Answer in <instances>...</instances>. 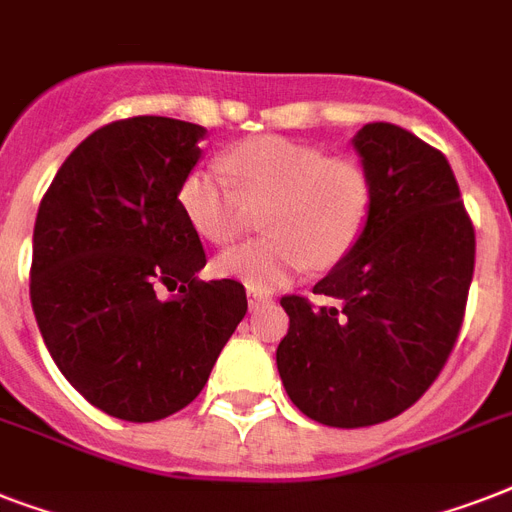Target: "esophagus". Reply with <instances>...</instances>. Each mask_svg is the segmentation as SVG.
Returning <instances> with one entry per match:
<instances>
[{
    "label": "esophagus",
    "mask_w": 512,
    "mask_h": 512,
    "mask_svg": "<svg viewBox=\"0 0 512 512\" xmlns=\"http://www.w3.org/2000/svg\"><path fill=\"white\" fill-rule=\"evenodd\" d=\"M247 303H249V311H257V308H263V305L271 303V295H265V292H257V289H249Z\"/></svg>",
    "instance_id": "obj_1"
}]
</instances>
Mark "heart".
<instances>
[{
    "label": "heart",
    "mask_w": 512,
    "mask_h": 512,
    "mask_svg": "<svg viewBox=\"0 0 512 512\" xmlns=\"http://www.w3.org/2000/svg\"><path fill=\"white\" fill-rule=\"evenodd\" d=\"M225 177L196 167L177 188V204L193 231L228 244L247 223V209H263V239L233 247L215 260L225 279L268 292L305 265L332 268L353 252L372 212V177L353 156L260 135L228 148Z\"/></svg>",
    "instance_id": "1"
}]
</instances>
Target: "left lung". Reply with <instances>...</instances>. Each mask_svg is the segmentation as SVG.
I'll use <instances>...</instances> for the list:
<instances>
[{"label": "left lung", "mask_w": 512, "mask_h": 512, "mask_svg": "<svg viewBox=\"0 0 512 512\" xmlns=\"http://www.w3.org/2000/svg\"><path fill=\"white\" fill-rule=\"evenodd\" d=\"M353 148L372 177L361 239L313 287L335 305L281 297L276 366L292 404L332 428L393 420L436 382L460 335L476 231L446 156L404 127L364 124Z\"/></svg>", "instance_id": "8db88e82"}]
</instances>
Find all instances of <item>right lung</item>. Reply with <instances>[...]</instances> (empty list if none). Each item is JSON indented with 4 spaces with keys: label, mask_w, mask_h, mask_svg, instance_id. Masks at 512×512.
Returning a JSON list of instances; mask_svg holds the SVG:
<instances>
[{
    "label": "right lung",
    "mask_w": 512,
    "mask_h": 512,
    "mask_svg": "<svg viewBox=\"0 0 512 512\" xmlns=\"http://www.w3.org/2000/svg\"><path fill=\"white\" fill-rule=\"evenodd\" d=\"M204 127L132 116L71 151L34 225L31 308L71 385L116 420L180 412L247 313L239 281H201L199 233L177 204ZM178 295L159 301L155 289Z\"/></svg>",
    "instance_id": "right-lung-1"
}]
</instances>
